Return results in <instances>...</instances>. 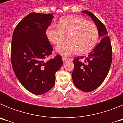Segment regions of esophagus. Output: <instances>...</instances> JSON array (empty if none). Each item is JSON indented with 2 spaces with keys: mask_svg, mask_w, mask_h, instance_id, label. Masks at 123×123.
Listing matches in <instances>:
<instances>
[{
  "mask_svg": "<svg viewBox=\"0 0 123 123\" xmlns=\"http://www.w3.org/2000/svg\"><path fill=\"white\" fill-rule=\"evenodd\" d=\"M68 58H66V57H62V60L63 62H66V61H68Z\"/></svg>",
  "mask_w": 123,
  "mask_h": 123,
  "instance_id": "obj_1",
  "label": "esophagus"
}]
</instances>
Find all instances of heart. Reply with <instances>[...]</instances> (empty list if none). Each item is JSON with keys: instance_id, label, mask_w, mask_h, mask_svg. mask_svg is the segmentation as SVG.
Masks as SVG:
<instances>
[{"instance_id": "heart-1", "label": "heart", "mask_w": 123, "mask_h": 123, "mask_svg": "<svg viewBox=\"0 0 123 123\" xmlns=\"http://www.w3.org/2000/svg\"><path fill=\"white\" fill-rule=\"evenodd\" d=\"M67 34L68 40L56 47V52L63 56H69L76 50L81 54L91 52L98 39L96 25L77 16L61 18L58 26L50 25L45 30V36L50 43L58 45Z\"/></svg>"}]
</instances>
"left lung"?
<instances>
[{
    "label": "left lung",
    "instance_id": "left-lung-1",
    "mask_svg": "<svg viewBox=\"0 0 123 123\" xmlns=\"http://www.w3.org/2000/svg\"><path fill=\"white\" fill-rule=\"evenodd\" d=\"M94 21L101 37L100 42L95 47L84 61L79 60L84 56L75 58L72 78L75 86L86 92L96 89L104 82L108 73L112 61V48L110 37L104 25L89 11H82Z\"/></svg>",
    "mask_w": 123,
    "mask_h": 123
}]
</instances>
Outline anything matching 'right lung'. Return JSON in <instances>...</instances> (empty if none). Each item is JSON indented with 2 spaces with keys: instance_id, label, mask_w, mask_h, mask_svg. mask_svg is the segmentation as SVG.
<instances>
[{
  "instance_id": "obj_1",
  "label": "right lung",
  "mask_w": 123,
  "mask_h": 123,
  "mask_svg": "<svg viewBox=\"0 0 123 123\" xmlns=\"http://www.w3.org/2000/svg\"><path fill=\"white\" fill-rule=\"evenodd\" d=\"M52 14L31 13L17 25L13 33L11 62L15 75L28 91L42 95L53 87L55 73L63 65L62 56L45 61L53 47L45 36Z\"/></svg>"
}]
</instances>
